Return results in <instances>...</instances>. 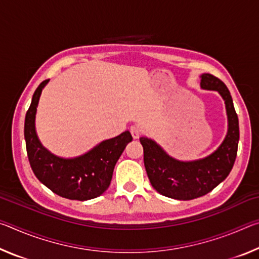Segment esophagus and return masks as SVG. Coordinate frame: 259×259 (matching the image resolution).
Returning <instances> with one entry per match:
<instances>
[{
    "instance_id": "obj_1",
    "label": "esophagus",
    "mask_w": 259,
    "mask_h": 259,
    "mask_svg": "<svg viewBox=\"0 0 259 259\" xmlns=\"http://www.w3.org/2000/svg\"><path fill=\"white\" fill-rule=\"evenodd\" d=\"M130 133H131V135H133V137L135 138V139H137V138H139V136H140V133H142V130H140V128L138 125H133L130 128Z\"/></svg>"
}]
</instances>
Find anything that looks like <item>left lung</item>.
Returning a JSON list of instances; mask_svg holds the SVG:
<instances>
[{
  "mask_svg": "<svg viewBox=\"0 0 259 259\" xmlns=\"http://www.w3.org/2000/svg\"><path fill=\"white\" fill-rule=\"evenodd\" d=\"M201 88L216 90L225 100L229 133L216 152L202 160L179 162L152 139L142 137L144 164L152 186L160 194L177 200H193L212 191L229 176L239 145V119L225 83L211 74L201 75Z\"/></svg>",
  "mask_w": 259,
  "mask_h": 259,
  "instance_id": "left-lung-1",
  "label": "left lung"
}]
</instances>
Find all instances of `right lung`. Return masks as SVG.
Masks as SVG:
<instances>
[{"mask_svg":"<svg viewBox=\"0 0 259 259\" xmlns=\"http://www.w3.org/2000/svg\"><path fill=\"white\" fill-rule=\"evenodd\" d=\"M48 81L36 88L25 117L24 135L30 168L38 181L59 196L78 201L97 198L108 188L114 166L133 136L125 131L76 159L65 160L52 155L41 145L34 123L38 99Z\"/></svg>","mask_w":259,"mask_h":259,"instance_id":"right-lung-1","label":"right lung"}]
</instances>
